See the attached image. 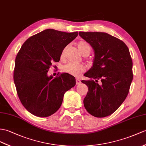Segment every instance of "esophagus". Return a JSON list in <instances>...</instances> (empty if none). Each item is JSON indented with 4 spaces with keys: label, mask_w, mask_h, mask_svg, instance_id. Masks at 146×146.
Masks as SVG:
<instances>
[{
    "label": "esophagus",
    "mask_w": 146,
    "mask_h": 146,
    "mask_svg": "<svg viewBox=\"0 0 146 146\" xmlns=\"http://www.w3.org/2000/svg\"><path fill=\"white\" fill-rule=\"evenodd\" d=\"M76 82V85H79L81 83V81L79 79H77Z\"/></svg>",
    "instance_id": "1"
}]
</instances>
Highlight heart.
<instances>
[{"instance_id": "heart-1", "label": "heart", "mask_w": 146, "mask_h": 146, "mask_svg": "<svg viewBox=\"0 0 146 146\" xmlns=\"http://www.w3.org/2000/svg\"><path fill=\"white\" fill-rule=\"evenodd\" d=\"M78 48H79L81 54L84 55L85 54H89L91 51V46L85 41H80L77 44ZM65 49H64L61 54V58H63L64 56ZM84 70V67L83 65L79 64H74V63H69L63 67V71L66 73H67L70 75L77 76L82 72Z\"/></svg>"}]
</instances>
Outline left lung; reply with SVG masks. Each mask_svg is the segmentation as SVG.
<instances>
[{"label": "left lung", "instance_id": "obj_1", "mask_svg": "<svg viewBox=\"0 0 146 146\" xmlns=\"http://www.w3.org/2000/svg\"><path fill=\"white\" fill-rule=\"evenodd\" d=\"M79 35L94 51L93 66L84 74L90 80L82 81L88 88L84 105L92 116L104 118L114 113L129 93L132 59L126 44L108 33L80 31Z\"/></svg>", "mask_w": 146, "mask_h": 146}]
</instances>
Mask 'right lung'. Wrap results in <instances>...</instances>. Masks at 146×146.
I'll use <instances>...</instances> for the list:
<instances>
[{
    "instance_id": "right-lung-1",
    "label": "right lung",
    "mask_w": 146,
    "mask_h": 146,
    "mask_svg": "<svg viewBox=\"0 0 146 146\" xmlns=\"http://www.w3.org/2000/svg\"><path fill=\"white\" fill-rule=\"evenodd\" d=\"M78 35L46 29L24 42L15 59L13 80L22 105L32 115L48 117L61 106L66 92L75 86V77L62 73L48 76L49 67L59 62L66 46Z\"/></svg>"
}]
</instances>
